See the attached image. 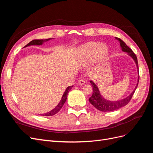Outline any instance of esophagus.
<instances>
[{
    "label": "esophagus",
    "mask_w": 153,
    "mask_h": 153,
    "mask_svg": "<svg viewBox=\"0 0 153 153\" xmlns=\"http://www.w3.org/2000/svg\"><path fill=\"white\" fill-rule=\"evenodd\" d=\"M77 84H78V85H84V84H85V80H83V79H81V80L78 81Z\"/></svg>",
    "instance_id": "34e87169"
}]
</instances>
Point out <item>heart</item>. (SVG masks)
Returning <instances> with one entry per match:
<instances>
[{"mask_svg": "<svg viewBox=\"0 0 153 153\" xmlns=\"http://www.w3.org/2000/svg\"><path fill=\"white\" fill-rule=\"evenodd\" d=\"M78 50L82 56L87 59L90 57L93 52L94 57L97 60L103 58L108 53V49L105 45L92 41L82 45Z\"/></svg>", "mask_w": 153, "mask_h": 153, "instance_id": "1", "label": "heart"}]
</instances>
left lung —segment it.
<instances>
[{
  "instance_id": "1",
  "label": "left lung",
  "mask_w": 153,
  "mask_h": 153,
  "mask_svg": "<svg viewBox=\"0 0 153 153\" xmlns=\"http://www.w3.org/2000/svg\"><path fill=\"white\" fill-rule=\"evenodd\" d=\"M115 39L119 41L120 46H121L122 51L128 53L129 56H131L133 58L134 61H135L136 64L138 71V61L135 54L133 53L132 50L130 48H129L122 39L118 38H115ZM138 82H139V75L138 76V82L135 89H134L128 97H126V98H125L123 100H120L119 101H109L105 99L101 95L98 87H97V85L94 84L93 81L91 80L90 83L92 86V88H93V89H92L93 91H92V95L89 99V100L90 101V103L93 105L96 108L101 111V112H111V111L116 110L120 108L123 107L124 106H126L129 102V101L131 100L134 92H135L138 86Z\"/></svg>"
}]
</instances>
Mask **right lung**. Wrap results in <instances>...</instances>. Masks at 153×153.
<instances>
[{
	"instance_id": "right-lung-1",
	"label": "right lung",
	"mask_w": 153,
	"mask_h": 153,
	"mask_svg": "<svg viewBox=\"0 0 153 153\" xmlns=\"http://www.w3.org/2000/svg\"><path fill=\"white\" fill-rule=\"evenodd\" d=\"M52 39V38H49V39H34V40H32V41H30V43H29L27 45H25V47H29V46H31V45H41L43 44V43L47 42V41H48L50 39ZM73 87V86H69L66 88V89L65 92H64V94L62 95V97L61 101H60V102L53 110L50 111V112H48L47 113L40 114V115H44V116H52V115L56 114L58 112H59V110L62 108L64 103L66 102V99H67V96L68 94V92L70 91V90L72 89Z\"/></svg>"
}]
</instances>
